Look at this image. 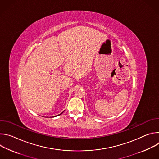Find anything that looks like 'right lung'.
I'll list each match as a JSON object with an SVG mask.
<instances>
[{"instance_id": "1", "label": "right lung", "mask_w": 159, "mask_h": 159, "mask_svg": "<svg viewBox=\"0 0 159 159\" xmlns=\"http://www.w3.org/2000/svg\"><path fill=\"white\" fill-rule=\"evenodd\" d=\"M63 112H61V113H60V115H61V114H62V113H63ZM58 115H57V116H58Z\"/></svg>"}]
</instances>
